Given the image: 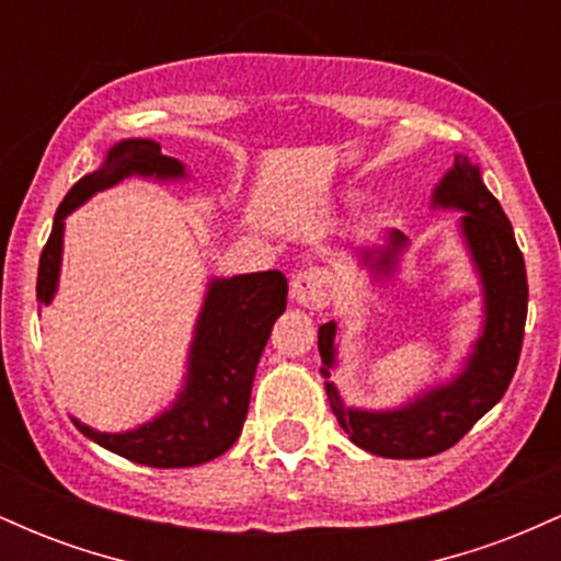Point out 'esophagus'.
Masks as SVG:
<instances>
[{
	"label": "esophagus",
	"instance_id": "obj_1",
	"mask_svg": "<svg viewBox=\"0 0 561 561\" xmlns=\"http://www.w3.org/2000/svg\"><path fill=\"white\" fill-rule=\"evenodd\" d=\"M289 295L302 308H324L332 300V276L324 268H302L293 276Z\"/></svg>",
	"mask_w": 561,
	"mask_h": 561
}]
</instances>
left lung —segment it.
I'll use <instances>...</instances> for the list:
<instances>
[{
	"label": "left lung",
	"mask_w": 561,
	"mask_h": 561,
	"mask_svg": "<svg viewBox=\"0 0 561 561\" xmlns=\"http://www.w3.org/2000/svg\"><path fill=\"white\" fill-rule=\"evenodd\" d=\"M433 210H459V237L482 289V327L467 358L443 382L427 385L392 409L347 405L330 371L337 369V321L319 327L321 377L340 427L358 448L385 459H424L459 443L472 424L504 398L523 351L527 317L525 259L499 199L482 182L480 165L456 156L433 190ZM409 237L385 231L353 250L371 285H390L401 272Z\"/></svg>",
	"instance_id": "left-lung-1"
}]
</instances>
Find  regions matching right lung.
<instances>
[{"label": "right lung", "mask_w": 561, "mask_h": 561, "mask_svg": "<svg viewBox=\"0 0 561 561\" xmlns=\"http://www.w3.org/2000/svg\"><path fill=\"white\" fill-rule=\"evenodd\" d=\"M131 176L186 182L190 173L182 160L163 156L156 139L113 145L100 169L79 179L57 208L53 234L38 261L36 300L42 306L55 300L60 285L66 218L96 192ZM285 308L287 279L282 272L214 276L192 332L184 382L169 409L126 433H100L79 416L70 420L96 446L145 467H195L216 459L242 433L261 353Z\"/></svg>", "instance_id": "1"}]
</instances>
